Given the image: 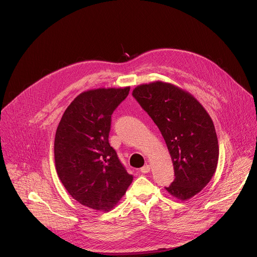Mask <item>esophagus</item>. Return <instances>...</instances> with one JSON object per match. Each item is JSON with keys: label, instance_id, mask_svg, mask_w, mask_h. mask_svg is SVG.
I'll return each mask as SVG.
<instances>
[{"label": "esophagus", "instance_id": "34e87169", "mask_svg": "<svg viewBox=\"0 0 257 257\" xmlns=\"http://www.w3.org/2000/svg\"><path fill=\"white\" fill-rule=\"evenodd\" d=\"M140 171H141V173L146 174V173H149V172L151 171V167H150L149 165H145V166H143V167L140 169Z\"/></svg>", "mask_w": 257, "mask_h": 257}]
</instances>
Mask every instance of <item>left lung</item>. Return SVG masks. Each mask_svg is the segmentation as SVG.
<instances>
[{"instance_id":"left-lung-1","label":"left lung","mask_w":257,"mask_h":257,"mask_svg":"<svg viewBox=\"0 0 257 257\" xmlns=\"http://www.w3.org/2000/svg\"><path fill=\"white\" fill-rule=\"evenodd\" d=\"M132 95L159 127L170 152L175 179L166 190L180 200L199 193L218 161L211 118L189 92L162 81L141 84Z\"/></svg>"}]
</instances>
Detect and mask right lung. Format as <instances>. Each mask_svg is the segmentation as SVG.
Returning a JSON list of instances; mask_svg holds the SVG:
<instances>
[{
    "label": "right lung",
    "instance_id": "obj_1",
    "mask_svg": "<svg viewBox=\"0 0 257 257\" xmlns=\"http://www.w3.org/2000/svg\"><path fill=\"white\" fill-rule=\"evenodd\" d=\"M129 90L128 86L80 93L56 131L55 164L62 184L75 200L97 211L114 208L133 180L108 142L112 114Z\"/></svg>",
    "mask_w": 257,
    "mask_h": 257
}]
</instances>
